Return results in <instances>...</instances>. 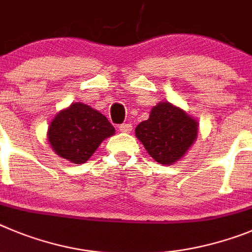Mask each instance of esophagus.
<instances>
[{"instance_id": "obj_1", "label": "esophagus", "mask_w": 252, "mask_h": 252, "mask_svg": "<svg viewBox=\"0 0 252 252\" xmlns=\"http://www.w3.org/2000/svg\"><path fill=\"white\" fill-rule=\"evenodd\" d=\"M119 130H121L122 133H131V130H133V126H131V124H129V123L122 124V126H119Z\"/></svg>"}]
</instances>
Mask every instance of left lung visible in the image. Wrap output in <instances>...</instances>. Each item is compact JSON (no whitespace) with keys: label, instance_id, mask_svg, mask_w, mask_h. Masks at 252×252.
<instances>
[{"label":"left lung","instance_id":"1","mask_svg":"<svg viewBox=\"0 0 252 252\" xmlns=\"http://www.w3.org/2000/svg\"><path fill=\"white\" fill-rule=\"evenodd\" d=\"M197 134V119L169 101L154 105L148 119L135 128V137L149 156L163 165H172L185 157Z\"/></svg>","mask_w":252,"mask_h":252}]
</instances>
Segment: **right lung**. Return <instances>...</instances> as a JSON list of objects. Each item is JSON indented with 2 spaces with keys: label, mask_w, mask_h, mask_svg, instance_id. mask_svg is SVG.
I'll return each mask as SVG.
<instances>
[{
  "label": "right lung",
  "mask_w": 252,
  "mask_h": 252,
  "mask_svg": "<svg viewBox=\"0 0 252 252\" xmlns=\"http://www.w3.org/2000/svg\"><path fill=\"white\" fill-rule=\"evenodd\" d=\"M114 134V126L105 115L79 101L56 113L47 128L53 151L75 164L87 162L101 142Z\"/></svg>",
  "instance_id": "obj_1"
}]
</instances>
